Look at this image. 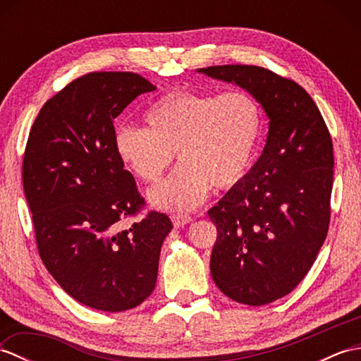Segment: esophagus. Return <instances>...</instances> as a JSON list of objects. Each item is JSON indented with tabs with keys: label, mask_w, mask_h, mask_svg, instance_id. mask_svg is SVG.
Wrapping results in <instances>:
<instances>
[{
	"label": "esophagus",
	"mask_w": 361,
	"mask_h": 361,
	"mask_svg": "<svg viewBox=\"0 0 361 361\" xmlns=\"http://www.w3.org/2000/svg\"><path fill=\"white\" fill-rule=\"evenodd\" d=\"M172 221L175 228H181L190 224V221H192V217L188 216V214H175V216H172Z\"/></svg>",
	"instance_id": "obj_1"
}]
</instances>
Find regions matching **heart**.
Masks as SVG:
<instances>
[{"instance_id":"1","label":"heart","mask_w":361,"mask_h":361,"mask_svg":"<svg viewBox=\"0 0 361 361\" xmlns=\"http://www.w3.org/2000/svg\"><path fill=\"white\" fill-rule=\"evenodd\" d=\"M145 128L122 126L114 150L136 178L157 185L171 169L175 152L181 166L166 185L152 190L158 208L190 211L211 188L229 189L248 175L264 133L259 102L245 91L214 94L176 88L153 102Z\"/></svg>"}]
</instances>
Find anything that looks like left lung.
I'll list each match as a JSON object with an SVG mask.
<instances>
[{"label": "left lung", "mask_w": 361, "mask_h": 361, "mask_svg": "<svg viewBox=\"0 0 361 361\" xmlns=\"http://www.w3.org/2000/svg\"><path fill=\"white\" fill-rule=\"evenodd\" d=\"M198 73L247 90L270 119L257 163L208 211L217 228L211 255L216 286L235 302L270 304L304 279L326 240L332 137L317 104L293 80L252 65Z\"/></svg>", "instance_id": "1"}]
</instances>
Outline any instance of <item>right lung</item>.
I'll return each mask as SVG.
<instances>
[{
  "label": "right lung",
  "mask_w": 361,
  "mask_h": 361,
  "mask_svg": "<svg viewBox=\"0 0 361 361\" xmlns=\"http://www.w3.org/2000/svg\"><path fill=\"white\" fill-rule=\"evenodd\" d=\"M157 87L136 73L82 75L46 102L27 137L23 188L44 267L75 301L104 312L140 305L155 288L166 214L144 208L114 150L113 121Z\"/></svg>",
  "instance_id": "add662e5"
}]
</instances>
